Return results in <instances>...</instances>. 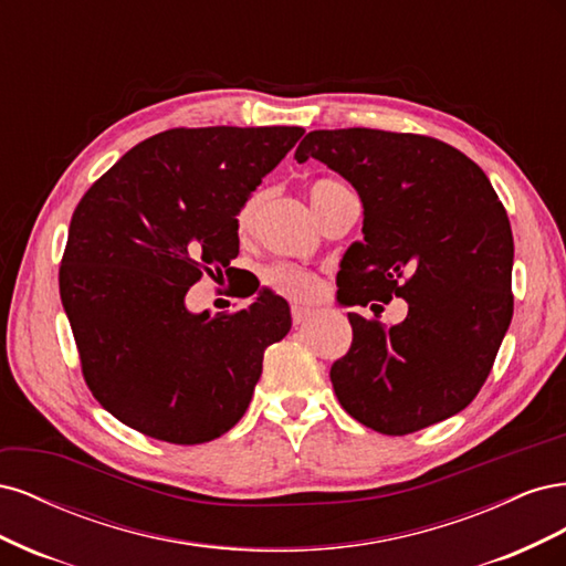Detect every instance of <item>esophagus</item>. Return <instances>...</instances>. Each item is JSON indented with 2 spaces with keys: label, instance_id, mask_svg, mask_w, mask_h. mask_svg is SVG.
<instances>
[{
  "label": "esophagus",
  "instance_id": "1",
  "mask_svg": "<svg viewBox=\"0 0 566 566\" xmlns=\"http://www.w3.org/2000/svg\"><path fill=\"white\" fill-rule=\"evenodd\" d=\"M312 314H314L312 310H306V306H297V304H295V306H293V323L300 325V323H304L306 318H310Z\"/></svg>",
  "mask_w": 566,
  "mask_h": 566
}]
</instances>
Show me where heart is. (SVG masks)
I'll use <instances>...</instances> for the list:
<instances>
[{"label": "heart", "instance_id": "b5f03b06", "mask_svg": "<svg viewBox=\"0 0 566 566\" xmlns=\"http://www.w3.org/2000/svg\"><path fill=\"white\" fill-rule=\"evenodd\" d=\"M339 186L342 184L333 181V179H318L310 186V198H312V205L316 212L325 202V198H328L333 191H337ZM262 202H264V193L256 191L241 205V210H238V214H235L238 231L248 233L252 229L256 212H260V208H262ZM264 283L290 300H310L316 295V290H318V279L314 276V273L304 271L300 266H293V264L269 266L264 271Z\"/></svg>", "mask_w": 566, "mask_h": 566}]
</instances>
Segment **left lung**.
Wrapping results in <instances>:
<instances>
[{
  "label": "left lung",
  "mask_w": 566,
  "mask_h": 566,
  "mask_svg": "<svg viewBox=\"0 0 566 566\" xmlns=\"http://www.w3.org/2000/svg\"><path fill=\"white\" fill-rule=\"evenodd\" d=\"M316 158L364 205V241L342 260L349 304L408 302L397 325L349 314L354 339L331 380L347 413L401 437L460 413L482 389L512 321L510 219L482 167L432 136L316 129ZM337 276V279H339Z\"/></svg>",
  "instance_id": "1"
}]
</instances>
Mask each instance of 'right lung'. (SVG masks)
Listing matches in <instances>:
<instances>
[{"label":"right lung","instance_id":"obj_1","mask_svg":"<svg viewBox=\"0 0 566 566\" xmlns=\"http://www.w3.org/2000/svg\"><path fill=\"white\" fill-rule=\"evenodd\" d=\"M302 134L167 129L127 150L80 200L61 302L84 380L132 430L188 447L245 416L264 349L293 325L290 306L264 290L241 312L210 316L188 312L186 293L202 271L235 260L238 210Z\"/></svg>","mask_w":566,"mask_h":566}]
</instances>
